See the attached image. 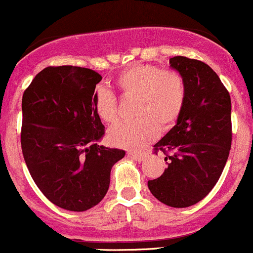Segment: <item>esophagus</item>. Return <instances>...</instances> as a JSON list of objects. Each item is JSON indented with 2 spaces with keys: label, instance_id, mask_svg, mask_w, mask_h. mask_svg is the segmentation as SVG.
I'll return each mask as SVG.
<instances>
[{
  "label": "esophagus",
  "instance_id": "obj_1",
  "mask_svg": "<svg viewBox=\"0 0 253 253\" xmlns=\"http://www.w3.org/2000/svg\"><path fill=\"white\" fill-rule=\"evenodd\" d=\"M128 157L137 160V162H142V160H144L145 154L144 153H128Z\"/></svg>",
  "mask_w": 253,
  "mask_h": 253
}]
</instances>
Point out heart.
Instances as JSON below:
<instances>
[{"mask_svg": "<svg viewBox=\"0 0 253 253\" xmlns=\"http://www.w3.org/2000/svg\"><path fill=\"white\" fill-rule=\"evenodd\" d=\"M115 85L125 98L136 100L133 105L136 120L117 125L109 131V142L117 148L142 149L157 138L159 131H170L185 108L186 82L175 70L134 63L117 75ZM94 110L106 124L119 120L116 96L104 86L96 89L94 94Z\"/></svg>", "mask_w": 253, "mask_h": 253, "instance_id": "1", "label": "heart"}]
</instances>
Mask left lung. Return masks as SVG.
Instances as JSON below:
<instances>
[{
  "instance_id": "8db88e82",
  "label": "left lung",
  "mask_w": 253,
  "mask_h": 253,
  "mask_svg": "<svg viewBox=\"0 0 253 253\" xmlns=\"http://www.w3.org/2000/svg\"><path fill=\"white\" fill-rule=\"evenodd\" d=\"M186 82L187 96L176 125L154 145L168 168L148 181L157 200L174 208L196 205L211 191L223 172L231 148V99L208 65L185 56L170 58Z\"/></svg>"
}]
</instances>
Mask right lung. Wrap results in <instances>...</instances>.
<instances>
[{
    "instance_id": "1",
    "label": "right lung",
    "mask_w": 253,
    "mask_h": 253,
    "mask_svg": "<svg viewBox=\"0 0 253 253\" xmlns=\"http://www.w3.org/2000/svg\"><path fill=\"white\" fill-rule=\"evenodd\" d=\"M100 81L90 68L48 66L23 94L25 164L45 197L67 211L98 205L109 190L111 168L125 157V150L95 143L105 133L94 110Z\"/></svg>"
}]
</instances>
